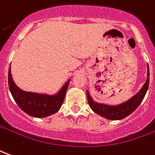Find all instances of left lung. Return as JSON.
<instances>
[{
  "mask_svg": "<svg viewBox=\"0 0 155 155\" xmlns=\"http://www.w3.org/2000/svg\"><path fill=\"white\" fill-rule=\"evenodd\" d=\"M149 83H150V69L148 65L147 79H146L145 83L143 84L142 88L139 90L135 95L130 97L128 100L125 101L118 105H115V106L100 104L93 100L90 96L89 92L87 91V103L89 104L90 107L92 108V110L97 114L100 115L102 117L109 120H120V119L126 118L129 114H131L133 112L139 107L147 93Z\"/></svg>",
  "mask_w": 155,
  "mask_h": 155,
  "instance_id": "left-lung-1",
  "label": "left lung"
}]
</instances>
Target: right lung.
Masks as SVG:
<instances>
[{
	"label": "right lung",
	"instance_id": "right-lung-1",
	"mask_svg": "<svg viewBox=\"0 0 155 155\" xmlns=\"http://www.w3.org/2000/svg\"><path fill=\"white\" fill-rule=\"evenodd\" d=\"M70 80L53 95L31 93L26 92L16 86L11 73V67L8 71V85L14 100L23 112L35 118L48 117L56 114L60 109L64 101Z\"/></svg>",
	"mask_w": 155,
	"mask_h": 155
}]
</instances>
